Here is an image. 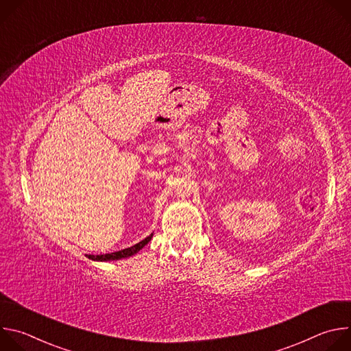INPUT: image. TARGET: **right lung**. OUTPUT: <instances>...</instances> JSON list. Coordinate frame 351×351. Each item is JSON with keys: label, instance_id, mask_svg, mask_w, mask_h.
Returning a JSON list of instances; mask_svg holds the SVG:
<instances>
[{"label": "right lung", "instance_id": "add662e5", "mask_svg": "<svg viewBox=\"0 0 351 351\" xmlns=\"http://www.w3.org/2000/svg\"><path fill=\"white\" fill-rule=\"evenodd\" d=\"M152 237H153V233L149 234V236H147L144 240L138 241L137 244H134V245H132V247H128V248H125V250H121V252H115V253H111V254L87 256V257H88L90 260H93V261H101V263H104V261H118V260H122V258H128V257H132V256H134L136 253H138L140 250H141L149 240H152Z\"/></svg>", "mask_w": 351, "mask_h": 351}]
</instances>
